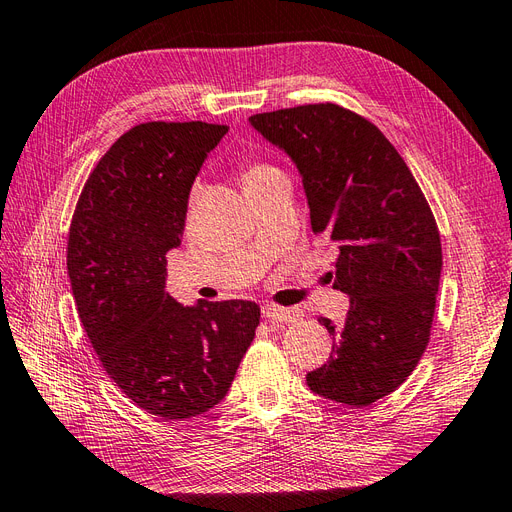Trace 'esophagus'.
I'll use <instances>...</instances> for the list:
<instances>
[{
  "instance_id": "esophagus-1",
  "label": "esophagus",
  "mask_w": 512,
  "mask_h": 512,
  "mask_svg": "<svg viewBox=\"0 0 512 512\" xmlns=\"http://www.w3.org/2000/svg\"><path fill=\"white\" fill-rule=\"evenodd\" d=\"M262 314H265V318H269L273 322H282V324H292V322L303 320L301 309L282 307V305H275V303H267L265 307H262Z\"/></svg>"
}]
</instances>
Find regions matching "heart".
Here are the masks:
<instances>
[{"mask_svg":"<svg viewBox=\"0 0 512 512\" xmlns=\"http://www.w3.org/2000/svg\"><path fill=\"white\" fill-rule=\"evenodd\" d=\"M275 173H280V170H277L275 166H271L267 162H254V164L243 168V181L247 185V183H254V181H260V179H267Z\"/></svg>","mask_w":512,"mask_h":512,"instance_id":"obj_1","label":"heart"}]
</instances>
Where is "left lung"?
Segmentation results:
<instances>
[{
  "label": "left lung",
  "instance_id": "obj_1",
  "mask_svg": "<svg viewBox=\"0 0 512 512\" xmlns=\"http://www.w3.org/2000/svg\"><path fill=\"white\" fill-rule=\"evenodd\" d=\"M303 177L314 235L333 243L350 297L333 352L309 371L314 393L354 408L397 391L429 344L442 271L436 218L408 164L374 123L320 102L250 117Z\"/></svg>",
  "mask_w": 512,
  "mask_h": 512
}]
</instances>
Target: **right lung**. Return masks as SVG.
Here are the masks:
<instances>
[{
  "label": "right lung",
  "mask_w": 512,
  "mask_h": 512,
  "mask_svg": "<svg viewBox=\"0 0 512 512\" xmlns=\"http://www.w3.org/2000/svg\"><path fill=\"white\" fill-rule=\"evenodd\" d=\"M228 126L149 121L119 136L76 203L68 275L102 369L166 421L218 406L260 324L254 301L177 303L166 252L181 243L190 188Z\"/></svg>",
  "instance_id": "right-lung-1"
}]
</instances>
